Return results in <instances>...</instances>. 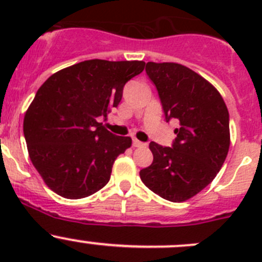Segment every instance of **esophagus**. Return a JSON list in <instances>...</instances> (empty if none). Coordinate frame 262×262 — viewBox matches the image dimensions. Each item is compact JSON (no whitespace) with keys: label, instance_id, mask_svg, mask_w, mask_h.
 <instances>
[{"label":"esophagus","instance_id":"1","mask_svg":"<svg viewBox=\"0 0 262 262\" xmlns=\"http://www.w3.org/2000/svg\"><path fill=\"white\" fill-rule=\"evenodd\" d=\"M133 146L134 147H146L147 143L138 141V139H137V138H133Z\"/></svg>","mask_w":262,"mask_h":262}]
</instances>
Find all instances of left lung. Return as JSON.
<instances>
[{
	"label": "left lung",
	"mask_w": 262,
	"mask_h": 262,
	"mask_svg": "<svg viewBox=\"0 0 262 262\" xmlns=\"http://www.w3.org/2000/svg\"><path fill=\"white\" fill-rule=\"evenodd\" d=\"M146 72L158 91L166 121L176 119L172 147L150 142L153 162L141 170L149 190L170 202H185L207 187L229 149V114L205 78L179 63L148 62Z\"/></svg>",
	"instance_id": "left-lung-1"
}]
</instances>
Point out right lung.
I'll use <instances>...</instances> for the list:
<instances>
[{
	"instance_id": "right-lung-1",
	"label": "right lung",
	"mask_w": 262,
	"mask_h": 262,
	"mask_svg": "<svg viewBox=\"0 0 262 262\" xmlns=\"http://www.w3.org/2000/svg\"><path fill=\"white\" fill-rule=\"evenodd\" d=\"M142 60L90 59L52 75L24 118L29 156L49 189L81 199L110 180L114 161L132 146L130 137L110 133L106 118L124 84L144 70Z\"/></svg>"
}]
</instances>
